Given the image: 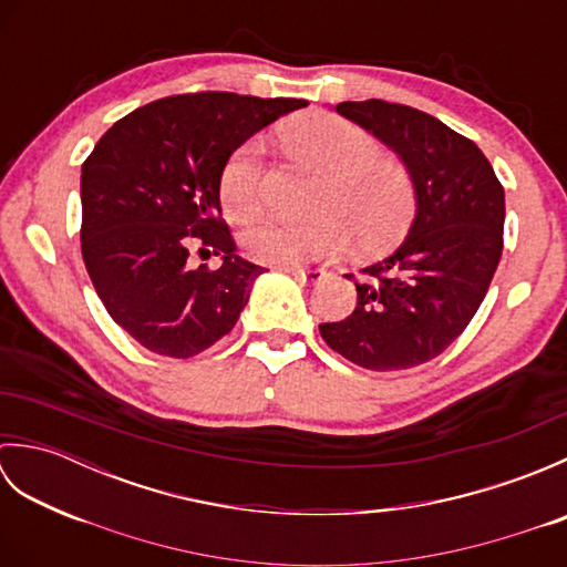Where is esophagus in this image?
<instances>
[{
    "label": "esophagus",
    "mask_w": 567,
    "mask_h": 567,
    "mask_svg": "<svg viewBox=\"0 0 567 567\" xmlns=\"http://www.w3.org/2000/svg\"><path fill=\"white\" fill-rule=\"evenodd\" d=\"M280 272L295 277L297 282H317L323 277V270H302V268H280Z\"/></svg>",
    "instance_id": "34e87169"
}]
</instances>
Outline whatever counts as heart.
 <instances>
[{"mask_svg": "<svg viewBox=\"0 0 567 567\" xmlns=\"http://www.w3.org/2000/svg\"><path fill=\"white\" fill-rule=\"evenodd\" d=\"M295 158L323 173L311 221L262 219L244 236L246 252L262 265L297 268L339 252L351 228L358 244L375 246L390 238L406 216V185L396 167L378 158L370 134L336 114H305L285 126ZM265 143L248 138L228 155L219 175V197L228 216L250 219L260 209Z\"/></svg>", "mask_w": 567, "mask_h": 567, "instance_id": "heart-1", "label": "heart"}]
</instances>
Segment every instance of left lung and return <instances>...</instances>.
<instances>
[{"label":"left lung","instance_id":"1","mask_svg":"<svg viewBox=\"0 0 567 567\" xmlns=\"http://www.w3.org/2000/svg\"><path fill=\"white\" fill-rule=\"evenodd\" d=\"M336 112L384 143L412 179L414 219L388 258L353 277L358 302L321 339L388 372L441 355L483 305L502 258L504 187L473 141L412 106L341 102Z\"/></svg>","mask_w":567,"mask_h":567}]
</instances>
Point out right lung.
I'll return each mask as SVG.
<instances>
[{"label": "right lung", "mask_w": 567, "mask_h": 567, "mask_svg": "<svg viewBox=\"0 0 567 567\" xmlns=\"http://www.w3.org/2000/svg\"><path fill=\"white\" fill-rule=\"evenodd\" d=\"M305 100L177 94L126 114L82 163V258L110 317L148 351L192 358L236 327L265 268L221 219L228 155ZM223 256L192 269L188 246Z\"/></svg>", "instance_id": "obj_1"}]
</instances>
